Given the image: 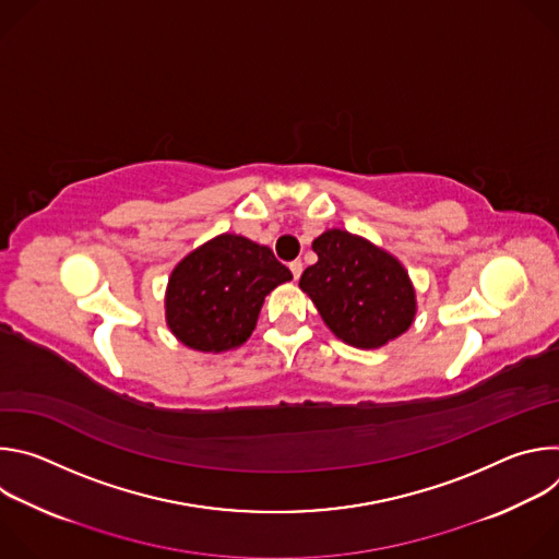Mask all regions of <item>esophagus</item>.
Here are the masks:
<instances>
[{
  "label": "esophagus",
  "mask_w": 559,
  "mask_h": 559,
  "mask_svg": "<svg viewBox=\"0 0 559 559\" xmlns=\"http://www.w3.org/2000/svg\"><path fill=\"white\" fill-rule=\"evenodd\" d=\"M289 270H292V276H294V278H300V274H302V263H300V261H292V263H289Z\"/></svg>",
  "instance_id": "34e87169"
}]
</instances>
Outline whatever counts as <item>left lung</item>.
Returning a JSON list of instances; mask_svg holds the SVG:
<instances>
[{"label": "left lung", "mask_w": 559, "mask_h": 559, "mask_svg": "<svg viewBox=\"0 0 559 559\" xmlns=\"http://www.w3.org/2000/svg\"><path fill=\"white\" fill-rule=\"evenodd\" d=\"M311 250L298 287L343 343L376 349L412 328L416 289L395 257L347 229L323 231Z\"/></svg>", "instance_id": "left-lung-1"}]
</instances>
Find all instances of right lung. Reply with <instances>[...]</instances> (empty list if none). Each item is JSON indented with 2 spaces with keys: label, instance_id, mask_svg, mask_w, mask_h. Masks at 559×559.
Returning <instances> with one entry per match:
<instances>
[{
  "label": "right lung",
  "instance_id": "add662e5",
  "mask_svg": "<svg viewBox=\"0 0 559 559\" xmlns=\"http://www.w3.org/2000/svg\"><path fill=\"white\" fill-rule=\"evenodd\" d=\"M287 281L292 272L270 248L238 234L214 236L173 270L168 328L197 352L236 349L252 336L265 296Z\"/></svg>",
  "mask_w": 559,
  "mask_h": 559
}]
</instances>
